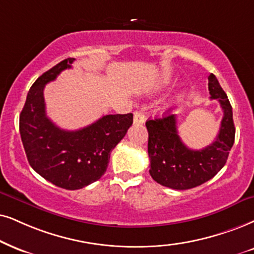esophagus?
<instances>
[{"label":"esophagus","instance_id":"34e87169","mask_svg":"<svg viewBox=\"0 0 254 254\" xmlns=\"http://www.w3.org/2000/svg\"><path fill=\"white\" fill-rule=\"evenodd\" d=\"M146 120V115L143 111H136L133 115V123L134 124H143Z\"/></svg>","mask_w":254,"mask_h":254}]
</instances>
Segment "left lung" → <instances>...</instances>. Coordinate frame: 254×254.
<instances>
[{
    "instance_id": "left-lung-1",
    "label": "left lung",
    "mask_w": 254,
    "mask_h": 254,
    "mask_svg": "<svg viewBox=\"0 0 254 254\" xmlns=\"http://www.w3.org/2000/svg\"><path fill=\"white\" fill-rule=\"evenodd\" d=\"M208 91L211 99L219 101L224 116L216 140L204 149L191 150L182 142L176 116L170 115V110L162 118L145 123L150 175L158 184L173 190H188L210 181L225 165L236 134L232 107L213 73L208 76Z\"/></svg>"
}]
</instances>
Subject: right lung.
Segmentation results:
<instances>
[{
	"instance_id": "add662e5",
	"label": "right lung",
	"mask_w": 254,
	"mask_h": 254,
	"mask_svg": "<svg viewBox=\"0 0 254 254\" xmlns=\"http://www.w3.org/2000/svg\"><path fill=\"white\" fill-rule=\"evenodd\" d=\"M75 59H66L38 77L20 115V133L28 162L59 188L78 190L107 171L110 153L132 125L133 115H105L83 129H60L47 117L43 90Z\"/></svg>"
}]
</instances>
